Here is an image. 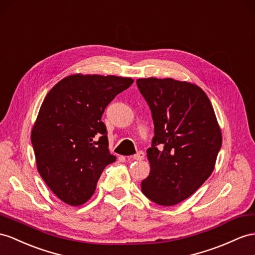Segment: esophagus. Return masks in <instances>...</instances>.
<instances>
[{"mask_svg": "<svg viewBox=\"0 0 255 255\" xmlns=\"http://www.w3.org/2000/svg\"><path fill=\"white\" fill-rule=\"evenodd\" d=\"M143 158H144V153H143L142 151H140V152L136 153L135 155L131 156V159H133V160H142Z\"/></svg>", "mask_w": 255, "mask_h": 255, "instance_id": "1", "label": "esophagus"}]
</instances>
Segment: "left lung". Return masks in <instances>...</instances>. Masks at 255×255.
Here are the masks:
<instances>
[{"label":"left lung","mask_w":255,"mask_h":255,"mask_svg":"<svg viewBox=\"0 0 255 255\" xmlns=\"http://www.w3.org/2000/svg\"><path fill=\"white\" fill-rule=\"evenodd\" d=\"M136 85L152 111L155 132L146 151L151 171L141 190L156 204L174 206L213 172L221 128L208 96L196 84L147 77Z\"/></svg>","instance_id":"left-lung-1"}]
</instances>
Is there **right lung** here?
I'll return each instance as SVG.
<instances>
[{
    "instance_id": "add662e5",
    "label": "right lung",
    "mask_w": 255,
    "mask_h": 255,
    "mask_svg": "<svg viewBox=\"0 0 255 255\" xmlns=\"http://www.w3.org/2000/svg\"><path fill=\"white\" fill-rule=\"evenodd\" d=\"M133 83L131 77L72 74L45 97L32 127L36 168L58 198L70 206L90 199L109 164L104 109Z\"/></svg>"
}]
</instances>
